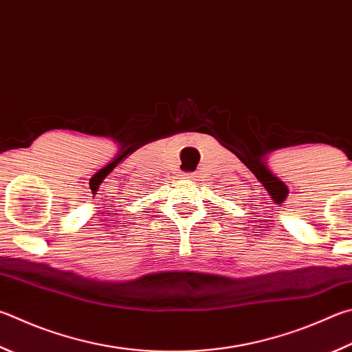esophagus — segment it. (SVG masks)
<instances>
[{"label": "esophagus", "instance_id": "1", "mask_svg": "<svg viewBox=\"0 0 352 352\" xmlns=\"http://www.w3.org/2000/svg\"><path fill=\"white\" fill-rule=\"evenodd\" d=\"M183 177H184V178H188V180H195V177H197V175L194 174V172H188V174H184Z\"/></svg>", "mask_w": 352, "mask_h": 352}]
</instances>
